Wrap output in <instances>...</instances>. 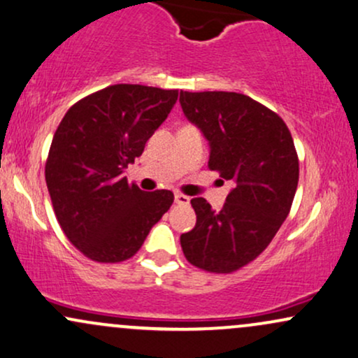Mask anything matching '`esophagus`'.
<instances>
[{
  "mask_svg": "<svg viewBox=\"0 0 358 358\" xmlns=\"http://www.w3.org/2000/svg\"><path fill=\"white\" fill-rule=\"evenodd\" d=\"M174 201H176V204H180V206H187L189 204V197L180 194V192H176Z\"/></svg>",
  "mask_w": 358,
  "mask_h": 358,
  "instance_id": "obj_1",
  "label": "esophagus"
}]
</instances>
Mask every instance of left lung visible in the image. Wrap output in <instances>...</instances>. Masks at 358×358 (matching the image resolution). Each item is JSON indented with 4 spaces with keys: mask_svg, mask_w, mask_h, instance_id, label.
Here are the masks:
<instances>
[{
    "mask_svg": "<svg viewBox=\"0 0 358 358\" xmlns=\"http://www.w3.org/2000/svg\"><path fill=\"white\" fill-rule=\"evenodd\" d=\"M180 107L209 142V169L233 180L221 211L191 199L196 226L180 234L191 264L233 273L253 262L287 220L298 186V155L283 119L236 92H182Z\"/></svg>",
    "mask_w": 358,
    "mask_h": 358,
    "instance_id": "obj_1",
    "label": "left lung"
}]
</instances>
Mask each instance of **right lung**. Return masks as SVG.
<instances>
[{"instance_id": "right-lung-1", "label": "right lung", "mask_w": 358, "mask_h": 358, "mask_svg": "<svg viewBox=\"0 0 358 358\" xmlns=\"http://www.w3.org/2000/svg\"><path fill=\"white\" fill-rule=\"evenodd\" d=\"M178 90L119 83L85 96L65 113L45 166L63 233L87 258H132L174 203L166 189L141 191L122 176L167 119Z\"/></svg>"}]
</instances>
